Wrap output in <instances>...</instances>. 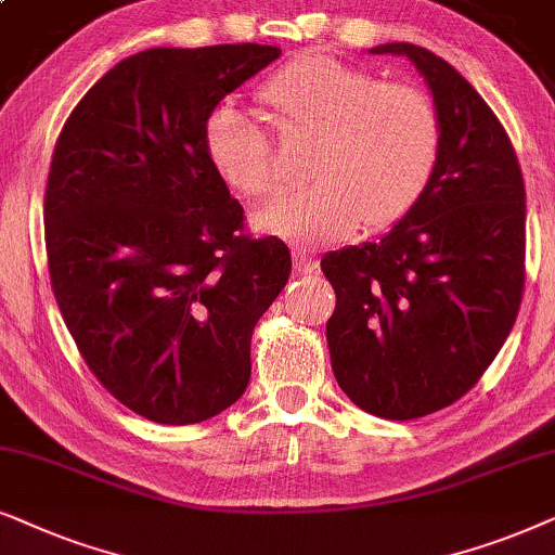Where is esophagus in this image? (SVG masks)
<instances>
[{"mask_svg": "<svg viewBox=\"0 0 555 555\" xmlns=\"http://www.w3.org/2000/svg\"><path fill=\"white\" fill-rule=\"evenodd\" d=\"M294 269L299 273H314L320 269V261H317V256L309 254V250H294Z\"/></svg>", "mask_w": 555, "mask_h": 555, "instance_id": "1", "label": "esophagus"}]
</instances>
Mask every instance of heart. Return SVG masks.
<instances>
[{
    "instance_id": "1",
    "label": "heart",
    "mask_w": 555,
    "mask_h": 555,
    "mask_svg": "<svg viewBox=\"0 0 555 555\" xmlns=\"http://www.w3.org/2000/svg\"><path fill=\"white\" fill-rule=\"evenodd\" d=\"M261 101L279 131L314 134L307 188L256 212L261 233L314 246L347 238L360 223L388 228L426 195L439 165L441 127L424 91L380 83L330 55L299 57L266 80ZM205 157L228 190L266 197L276 184L263 131L231 103L205 121Z\"/></svg>"
}]
</instances>
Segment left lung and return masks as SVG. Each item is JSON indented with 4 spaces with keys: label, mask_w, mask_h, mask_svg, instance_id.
I'll return each mask as SVG.
<instances>
[{
    "label": "left lung",
    "mask_w": 555,
    "mask_h": 555,
    "mask_svg": "<svg viewBox=\"0 0 555 555\" xmlns=\"http://www.w3.org/2000/svg\"><path fill=\"white\" fill-rule=\"evenodd\" d=\"M371 53L405 55L424 76L439 165L380 241L324 254L337 294L327 345L354 405L409 421L460 401L513 330L526 282V184L498 116L444 57L411 42Z\"/></svg>",
    "instance_id": "1"
}]
</instances>
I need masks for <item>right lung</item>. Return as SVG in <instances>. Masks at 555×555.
I'll return each instance as SVG.
<instances>
[{
    "label": "right lung",
    "mask_w": 555,
    "mask_h": 555,
    "mask_svg": "<svg viewBox=\"0 0 555 555\" xmlns=\"http://www.w3.org/2000/svg\"><path fill=\"white\" fill-rule=\"evenodd\" d=\"M273 46L152 48L114 65L57 137L50 282L95 378L157 424H201L250 380V335L289 282L284 241L243 233L205 121Z\"/></svg>",
    "instance_id": "1"
}]
</instances>
